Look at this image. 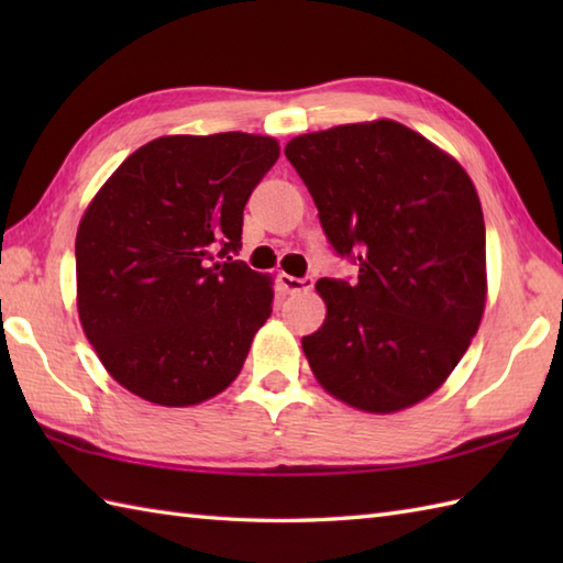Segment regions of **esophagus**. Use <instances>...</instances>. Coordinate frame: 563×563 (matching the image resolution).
<instances>
[{"instance_id":"34e87169","label":"esophagus","mask_w":563,"mask_h":563,"mask_svg":"<svg viewBox=\"0 0 563 563\" xmlns=\"http://www.w3.org/2000/svg\"><path fill=\"white\" fill-rule=\"evenodd\" d=\"M280 285L283 290L288 295H297V292H307L314 288V278L312 275H305V278H295V275H280Z\"/></svg>"}]
</instances>
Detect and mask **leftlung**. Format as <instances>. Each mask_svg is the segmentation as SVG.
I'll return each mask as SVG.
<instances>
[{
    "label": "left lung",
    "mask_w": 563,
    "mask_h": 563,
    "mask_svg": "<svg viewBox=\"0 0 563 563\" xmlns=\"http://www.w3.org/2000/svg\"><path fill=\"white\" fill-rule=\"evenodd\" d=\"M336 256L327 319L302 339L333 397L373 413L433 394L462 361L486 302V227L462 166L401 123L339 125L288 142Z\"/></svg>",
    "instance_id": "8db88e82"
}]
</instances>
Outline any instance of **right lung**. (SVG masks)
I'll return each mask as SVG.
<instances>
[{
    "instance_id": "obj_1",
    "label": "right lung",
    "mask_w": 563,
    "mask_h": 563,
    "mask_svg": "<svg viewBox=\"0 0 563 563\" xmlns=\"http://www.w3.org/2000/svg\"><path fill=\"white\" fill-rule=\"evenodd\" d=\"M273 137L174 135L118 166L77 232V307L103 367L162 406L200 404L242 369L273 312L266 275L234 256Z\"/></svg>"
}]
</instances>
